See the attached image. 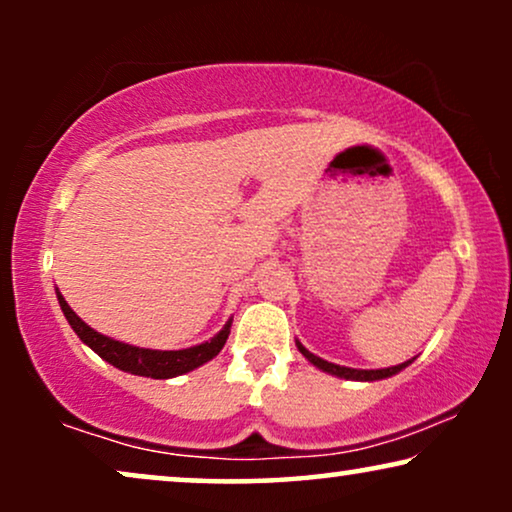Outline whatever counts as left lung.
<instances>
[{
  "mask_svg": "<svg viewBox=\"0 0 512 512\" xmlns=\"http://www.w3.org/2000/svg\"><path fill=\"white\" fill-rule=\"evenodd\" d=\"M296 347L298 352L305 356L307 361L312 363V366H317L319 370H324L328 375H335V377H342V380H354V382H375V380H387V377L401 373L403 368H408L410 361L405 363H398V366H391V368H377V370H361V368H347V366H338V363H331V361H324L321 356L312 354L310 349H305L300 342L296 340Z\"/></svg>",
  "mask_w": 512,
  "mask_h": 512,
  "instance_id": "left-lung-1",
  "label": "left lung"
}]
</instances>
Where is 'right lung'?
<instances>
[{"label":"right lung","mask_w":512,"mask_h":512,"mask_svg":"<svg viewBox=\"0 0 512 512\" xmlns=\"http://www.w3.org/2000/svg\"><path fill=\"white\" fill-rule=\"evenodd\" d=\"M55 296H58L62 314H65L69 326L74 328V333L79 335L83 345H88L100 359L111 363V366L118 370H123V373L153 377V380H170V377L191 373V370L200 368L202 363L212 361L214 356L221 352L223 345H226L230 326H233V319H228L226 326H223L214 338L186 349H146L97 333L95 328H90L86 321L67 305V300L62 298V293L58 289H55Z\"/></svg>","instance_id":"obj_1"}]
</instances>
